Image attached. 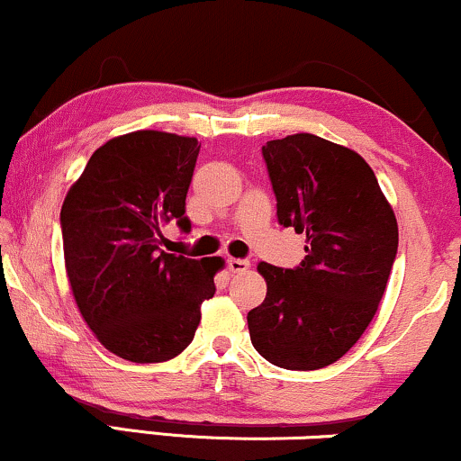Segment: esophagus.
Here are the masks:
<instances>
[{"label":"esophagus","mask_w":461,"mask_h":461,"mask_svg":"<svg viewBox=\"0 0 461 461\" xmlns=\"http://www.w3.org/2000/svg\"><path fill=\"white\" fill-rule=\"evenodd\" d=\"M226 263H229V269L232 274H243V271L249 269V260L246 258H229Z\"/></svg>","instance_id":"esophagus-1"}]
</instances>
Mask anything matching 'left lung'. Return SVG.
<instances>
[{
    "label": "left lung",
    "mask_w": 461,
    "mask_h": 461,
    "mask_svg": "<svg viewBox=\"0 0 461 461\" xmlns=\"http://www.w3.org/2000/svg\"><path fill=\"white\" fill-rule=\"evenodd\" d=\"M277 220L305 235L294 269L258 265L267 297L248 312L252 346L284 369L331 366L361 338L397 254V220L357 151L314 134L263 147Z\"/></svg>",
    "instance_id": "left-lung-1"
}]
</instances>
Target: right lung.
Wrapping results in <instances>:
<instances>
[{"label":"right lung","instance_id":"add662e5","mask_svg":"<svg viewBox=\"0 0 461 461\" xmlns=\"http://www.w3.org/2000/svg\"><path fill=\"white\" fill-rule=\"evenodd\" d=\"M196 139L136 130L89 158L61 204L66 274L83 321L106 350L132 363L184 352L213 297L220 257L187 258L162 249V229H192L185 196Z\"/></svg>","mask_w":461,"mask_h":461}]
</instances>
